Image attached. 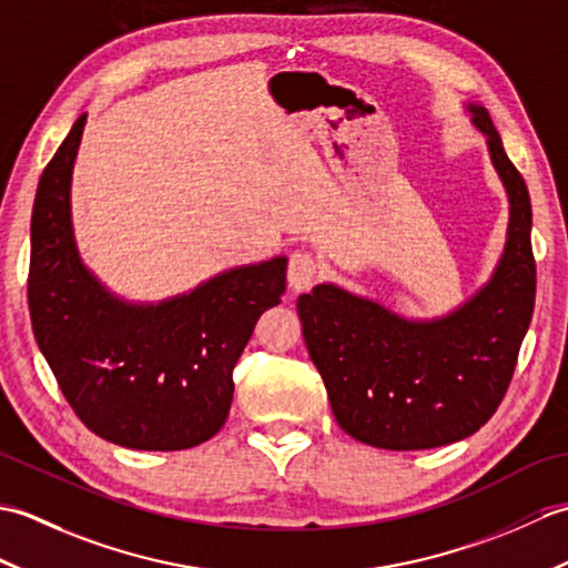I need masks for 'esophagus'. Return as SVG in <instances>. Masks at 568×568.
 <instances>
[{"instance_id":"1","label":"esophagus","mask_w":568,"mask_h":568,"mask_svg":"<svg viewBox=\"0 0 568 568\" xmlns=\"http://www.w3.org/2000/svg\"><path fill=\"white\" fill-rule=\"evenodd\" d=\"M322 265L320 261L307 251H295L291 261H287V285L293 293H305L320 281Z\"/></svg>"}]
</instances>
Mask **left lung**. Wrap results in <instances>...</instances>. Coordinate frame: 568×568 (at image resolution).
<instances>
[{
  "instance_id": "obj_1",
  "label": "left lung",
  "mask_w": 568,
  "mask_h": 568,
  "mask_svg": "<svg viewBox=\"0 0 568 568\" xmlns=\"http://www.w3.org/2000/svg\"><path fill=\"white\" fill-rule=\"evenodd\" d=\"M510 197L508 244L493 281L439 322H405L385 307L317 285L297 312L332 413L354 439L393 452L434 449L478 432L503 403L532 320L537 265L525 178L486 106L470 104Z\"/></svg>"
}]
</instances>
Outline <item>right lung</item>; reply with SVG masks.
<instances>
[{"label":"right lung","mask_w":568,"mask_h":568,"mask_svg":"<svg viewBox=\"0 0 568 568\" xmlns=\"http://www.w3.org/2000/svg\"><path fill=\"white\" fill-rule=\"evenodd\" d=\"M88 114L45 165L31 216L33 336L82 425L143 452L214 437L232 407V371L265 310L285 293L287 258L246 265L159 307L106 295L82 268L70 226L72 161Z\"/></svg>","instance_id":"1"}]
</instances>
